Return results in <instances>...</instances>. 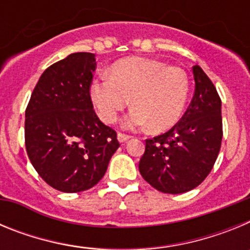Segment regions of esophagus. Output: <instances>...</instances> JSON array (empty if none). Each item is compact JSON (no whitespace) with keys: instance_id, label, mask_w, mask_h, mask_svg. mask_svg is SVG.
<instances>
[{"instance_id":"obj_1","label":"esophagus","mask_w":250,"mask_h":250,"mask_svg":"<svg viewBox=\"0 0 250 250\" xmlns=\"http://www.w3.org/2000/svg\"><path fill=\"white\" fill-rule=\"evenodd\" d=\"M130 139L129 135H125V134H121V132H119L118 134V140L119 143H125V141H127Z\"/></svg>"}]
</instances>
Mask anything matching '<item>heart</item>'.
Segmentation results:
<instances>
[{"label":"heart","instance_id":"heart-1","mask_svg":"<svg viewBox=\"0 0 250 250\" xmlns=\"http://www.w3.org/2000/svg\"><path fill=\"white\" fill-rule=\"evenodd\" d=\"M90 94L104 123L118 120L131 99L134 109L124 119L123 126L129 130L149 126L151 131L161 132L182 118L189 79L182 68L158 60L127 57L110 67L109 77L95 80Z\"/></svg>","mask_w":250,"mask_h":250}]
</instances>
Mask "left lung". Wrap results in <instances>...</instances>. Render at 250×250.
<instances>
[{
    "mask_svg": "<svg viewBox=\"0 0 250 250\" xmlns=\"http://www.w3.org/2000/svg\"><path fill=\"white\" fill-rule=\"evenodd\" d=\"M195 92L182 120L163 135L147 139L139 163L141 176L156 190L182 194L210 173L223 138L222 101L202 67L193 66Z\"/></svg>",
    "mask_w": 250,
    "mask_h": 250,
    "instance_id": "8db88e82",
    "label": "left lung"
}]
</instances>
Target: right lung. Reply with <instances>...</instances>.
<instances>
[{
    "instance_id": "add662e5",
    "label": "right lung",
    "mask_w": 250,
    "mask_h": 250,
    "mask_svg": "<svg viewBox=\"0 0 250 250\" xmlns=\"http://www.w3.org/2000/svg\"><path fill=\"white\" fill-rule=\"evenodd\" d=\"M95 54L75 52L46 68L25 114L26 151L39 175L63 193L87 190L118 150L116 132L95 114L90 98Z\"/></svg>"
}]
</instances>
